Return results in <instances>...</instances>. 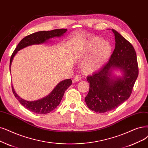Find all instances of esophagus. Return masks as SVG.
Here are the masks:
<instances>
[{
  "label": "esophagus",
  "mask_w": 148,
  "mask_h": 148,
  "mask_svg": "<svg viewBox=\"0 0 148 148\" xmlns=\"http://www.w3.org/2000/svg\"><path fill=\"white\" fill-rule=\"evenodd\" d=\"M80 80H81V76L80 75H76L75 76H74V77L73 79V81L74 82H78Z\"/></svg>",
  "instance_id": "1"
}]
</instances>
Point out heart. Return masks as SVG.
<instances>
[{
  "instance_id": "heart-1",
  "label": "heart",
  "mask_w": 148,
  "mask_h": 148,
  "mask_svg": "<svg viewBox=\"0 0 148 148\" xmlns=\"http://www.w3.org/2000/svg\"><path fill=\"white\" fill-rule=\"evenodd\" d=\"M112 47L107 41L97 36H92L81 46V57H86L82 64L84 73L90 74L101 68L110 58Z\"/></svg>"
}]
</instances>
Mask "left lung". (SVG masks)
Instances as JSON below:
<instances>
[{
	"label": "left lung",
	"instance_id": "8db88e82",
	"mask_svg": "<svg viewBox=\"0 0 148 148\" xmlns=\"http://www.w3.org/2000/svg\"><path fill=\"white\" fill-rule=\"evenodd\" d=\"M115 48L109 61L96 73L87 76L90 90L85 101L88 107L97 113L116 108L128 99L138 75L136 54L133 46L118 32L112 29ZM114 69H119L123 77L115 78Z\"/></svg>",
	"mask_w": 148,
	"mask_h": 148
}]
</instances>
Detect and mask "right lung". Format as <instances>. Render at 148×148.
I'll return each mask as SVG.
<instances>
[{
	"label": "right lung",
	"instance_id": "1",
	"mask_svg": "<svg viewBox=\"0 0 148 148\" xmlns=\"http://www.w3.org/2000/svg\"><path fill=\"white\" fill-rule=\"evenodd\" d=\"M67 31V29H60L50 31H40L35 32L31 35L25 36L22 40L10 58V70L13 57L17 52L27 46L33 45H40L46 42L49 39L53 37H60L62 36ZM72 84V80L70 79L63 80L55 87V88L48 96L41 99L35 101H27L21 98L14 90L12 85V91L14 96L18 100L21 105H23L27 110L37 114H46L50 113L60 104L64 93L66 89Z\"/></svg>",
	"mask_w": 148,
	"mask_h": 148
}]
</instances>
